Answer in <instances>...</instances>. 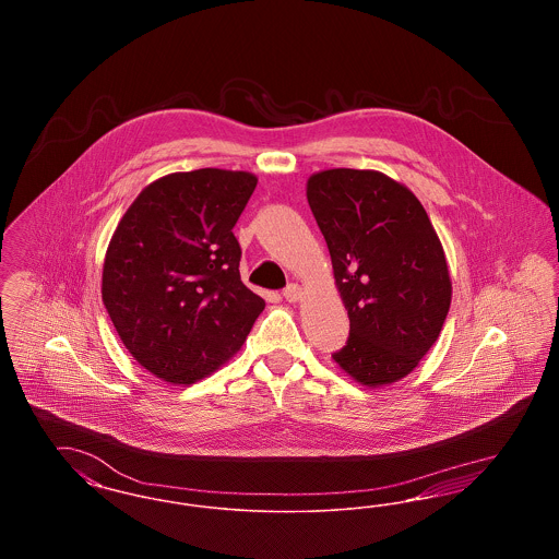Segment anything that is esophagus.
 <instances>
[{
	"label": "esophagus",
	"instance_id": "esophagus-1",
	"mask_svg": "<svg viewBox=\"0 0 559 559\" xmlns=\"http://www.w3.org/2000/svg\"><path fill=\"white\" fill-rule=\"evenodd\" d=\"M283 295H285V299H287V301H292L293 304V301H299V299H301L304 289H301L297 283H292V285H289V287L283 292Z\"/></svg>",
	"mask_w": 559,
	"mask_h": 559
}]
</instances>
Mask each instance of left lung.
Here are the masks:
<instances>
[{
	"mask_svg": "<svg viewBox=\"0 0 559 559\" xmlns=\"http://www.w3.org/2000/svg\"><path fill=\"white\" fill-rule=\"evenodd\" d=\"M349 317L333 360L381 388L413 371L451 308L447 255L419 199L374 169H324L306 185Z\"/></svg>",
	"mask_w": 559,
	"mask_h": 559,
	"instance_id": "left-lung-1",
	"label": "left lung"
}]
</instances>
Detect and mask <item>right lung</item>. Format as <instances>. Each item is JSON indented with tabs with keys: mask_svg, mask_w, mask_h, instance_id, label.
Wrapping results in <instances>:
<instances>
[{
	"mask_svg": "<svg viewBox=\"0 0 559 559\" xmlns=\"http://www.w3.org/2000/svg\"><path fill=\"white\" fill-rule=\"evenodd\" d=\"M249 171L163 176L108 242L103 301L123 346L167 383L190 385L230 360L266 301L240 281L233 228L253 194Z\"/></svg>",
	"mask_w": 559,
	"mask_h": 559,
	"instance_id": "add662e5",
	"label": "right lung"
}]
</instances>
